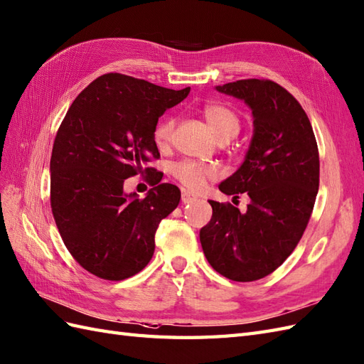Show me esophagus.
Instances as JSON below:
<instances>
[{
    "mask_svg": "<svg viewBox=\"0 0 364 364\" xmlns=\"http://www.w3.org/2000/svg\"><path fill=\"white\" fill-rule=\"evenodd\" d=\"M181 200H183V203L186 204V203H192V201H195L197 200V197H195L193 193H191V192H183V195H181Z\"/></svg>",
    "mask_w": 364,
    "mask_h": 364,
    "instance_id": "obj_1",
    "label": "esophagus"
}]
</instances>
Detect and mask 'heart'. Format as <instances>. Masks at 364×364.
I'll list each match as a JSON object with an SVG mask.
<instances>
[{
	"label": "heart",
	"mask_w": 364,
	"mask_h": 364,
	"mask_svg": "<svg viewBox=\"0 0 364 364\" xmlns=\"http://www.w3.org/2000/svg\"><path fill=\"white\" fill-rule=\"evenodd\" d=\"M203 117L206 119L209 129L212 130L220 141H229L234 138L240 130V118L230 107L221 105V102H209L203 107ZM175 121L173 118H163L158 121V124L154 129V143L158 149H166L171 144L172 134H173ZM172 173L176 180L188 189L198 191L201 189L206 181L212 180L215 176V169L210 166L201 164L192 160H183L173 164Z\"/></svg>",
	"instance_id": "1"
}]
</instances>
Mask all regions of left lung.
Masks as SVG:
<instances>
[{"instance_id":"1","label":"left lung","mask_w":364,"mask_h":364,"mask_svg":"<svg viewBox=\"0 0 364 364\" xmlns=\"http://www.w3.org/2000/svg\"><path fill=\"white\" fill-rule=\"evenodd\" d=\"M252 109L254 136L240 169L220 184L226 195L247 193L240 212L209 201L212 218L200 230L203 252L232 282L272 274L294 252L309 223L320 184V156L311 121L291 93L271 80L217 86Z\"/></svg>"}]
</instances>
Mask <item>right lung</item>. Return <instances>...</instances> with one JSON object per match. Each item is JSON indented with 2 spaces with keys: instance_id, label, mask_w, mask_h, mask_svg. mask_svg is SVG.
Returning <instances> with one entry per match:
<instances>
[{
  "instance_id": "obj_1",
  "label": "right lung",
  "mask_w": 364,
  "mask_h": 364,
  "mask_svg": "<svg viewBox=\"0 0 364 364\" xmlns=\"http://www.w3.org/2000/svg\"><path fill=\"white\" fill-rule=\"evenodd\" d=\"M189 92L106 73L64 117L50 156V208L70 255L95 277L119 282L151 262L158 225L181 198L176 186L160 183L163 175L147 167L160 156L152 134L158 118ZM138 173L154 186L144 199L122 189Z\"/></svg>"
}]
</instances>
